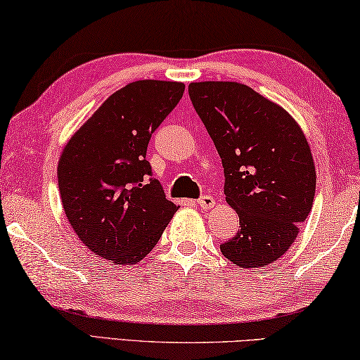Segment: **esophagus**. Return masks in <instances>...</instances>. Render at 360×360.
Returning <instances> with one entry per match:
<instances>
[{
  "instance_id": "obj_1",
  "label": "esophagus",
  "mask_w": 360,
  "mask_h": 360,
  "mask_svg": "<svg viewBox=\"0 0 360 360\" xmlns=\"http://www.w3.org/2000/svg\"><path fill=\"white\" fill-rule=\"evenodd\" d=\"M198 206L201 209H211L215 206V200L212 197H209V195H205V197H201L198 201Z\"/></svg>"
}]
</instances>
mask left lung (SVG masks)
I'll use <instances>...</instances> for the list:
<instances>
[{
	"label": "left lung",
	"mask_w": 360,
	"mask_h": 360,
	"mask_svg": "<svg viewBox=\"0 0 360 360\" xmlns=\"http://www.w3.org/2000/svg\"><path fill=\"white\" fill-rule=\"evenodd\" d=\"M225 173V200L240 230L220 245L239 267L282 258L311 211L316 172L297 121L278 103L238 82L188 84Z\"/></svg>",
	"instance_id": "8db88e82"
}]
</instances>
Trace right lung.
<instances>
[{
  "instance_id": "1",
  "label": "right lung",
  "mask_w": 360,
  "mask_h": 360,
  "mask_svg": "<svg viewBox=\"0 0 360 360\" xmlns=\"http://www.w3.org/2000/svg\"><path fill=\"white\" fill-rule=\"evenodd\" d=\"M186 84L139 80L117 89L70 136L58 162L64 212L91 252L134 266L153 250L179 206L148 179V143Z\"/></svg>"
}]
</instances>
